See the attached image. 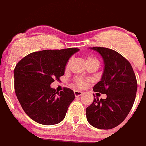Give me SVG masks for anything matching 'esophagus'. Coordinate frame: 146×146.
I'll use <instances>...</instances> for the list:
<instances>
[{"mask_svg": "<svg viewBox=\"0 0 146 146\" xmlns=\"http://www.w3.org/2000/svg\"><path fill=\"white\" fill-rule=\"evenodd\" d=\"M74 94L75 95V96H80L82 94V92L81 91H74Z\"/></svg>", "mask_w": 146, "mask_h": 146, "instance_id": "esophagus-1", "label": "esophagus"}]
</instances>
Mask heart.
<instances>
[{"instance_id": "b5f03b06", "label": "heart", "mask_w": 146, "mask_h": 146, "mask_svg": "<svg viewBox=\"0 0 146 146\" xmlns=\"http://www.w3.org/2000/svg\"><path fill=\"white\" fill-rule=\"evenodd\" d=\"M86 64H92V63H97V64H99L98 59L92 56V55H88V56H87L86 58ZM69 64H70V60H68V62H67L66 66V68L69 67ZM75 83L77 85V86H80V87H83V86H86V82L85 80H83L78 78V79H77L75 80Z\"/></svg>"}]
</instances>
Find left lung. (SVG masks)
<instances>
[{
	"label": "left lung",
	"mask_w": 146,
	"mask_h": 146,
	"mask_svg": "<svg viewBox=\"0 0 146 146\" xmlns=\"http://www.w3.org/2000/svg\"><path fill=\"white\" fill-rule=\"evenodd\" d=\"M90 49L102 55L104 64L101 80L93 90L105 94L107 98L94 99L86 108V118L95 128L110 129L124 121L133 106L137 89L136 77L129 62L118 52L106 47Z\"/></svg>",
	"instance_id": "1"
}]
</instances>
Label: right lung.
Instances as JSON below:
<instances>
[{"instance_id": "right-lung-1", "label": "right lung", "mask_w": 146, "mask_h": 146, "mask_svg": "<svg viewBox=\"0 0 146 146\" xmlns=\"http://www.w3.org/2000/svg\"><path fill=\"white\" fill-rule=\"evenodd\" d=\"M77 48L46 50L30 53L14 69L15 91L23 110L40 124L54 125L64 119L74 91L56 92L50 84L64 74L67 61Z\"/></svg>"}]
</instances>
